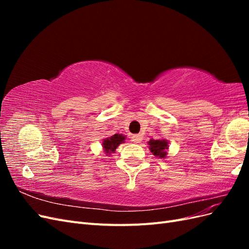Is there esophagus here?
I'll return each instance as SVG.
<instances>
[{"mask_svg": "<svg viewBox=\"0 0 249 249\" xmlns=\"http://www.w3.org/2000/svg\"><path fill=\"white\" fill-rule=\"evenodd\" d=\"M142 139H143V137L141 136L140 134L133 135V136H132V142L133 143H136V144H137V143H140L142 141Z\"/></svg>", "mask_w": 249, "mask_h": 249, "instance_id": "34e87169", "label": "esophagus"}]
</instances>
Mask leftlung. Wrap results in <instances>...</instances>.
I'll use <instances>...</instances> for the list:
<instances>
[{"label":"left lung","mask_w":249,"mask_h":249,"mask_svg":"<svg viewBox=\"0 0 249 249\" xmlns=\"http://www.w3.org/2000/svg\"><path fill=\"white\" fill-rule=\"evenodd\" d=\"M148 145L150 152L153 153L154 156L159 157V158H164L167 155V149H168V141L162 139V140H154L150 139L148 141Z\"/></svg>","instance_id":"8db88e82"}]
</instances>
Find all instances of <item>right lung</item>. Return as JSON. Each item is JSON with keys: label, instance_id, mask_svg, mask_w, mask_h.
Here are the masks:
<instances>
[{"label": "right lung", "instance_id": "1", "mask_svg": "<svg viewBox=\"0 0 249 249\" xmlns=\"http://www.w3.org/2000/svg\"><path fill=\"white\" fill-rule=\"evenodd\" d=\"M124 140H125V136H124V135H122V134L120 135L115 134L109 138L104 139L103 148L105 150V153H106L107 155L114 153L115 149L118 147L120 143H124Z\"/></svg>", "mask_w": 249, "mask_h": 249}]
</instances>
